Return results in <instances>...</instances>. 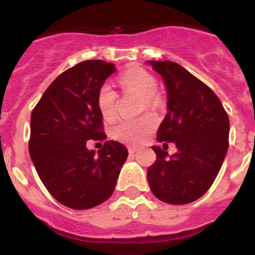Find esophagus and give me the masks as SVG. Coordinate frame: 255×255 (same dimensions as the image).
Returning a JSON list of instances; mask_svg holds the SVG:
<instances>
[{
	"label": "esophagus",
	"mask_w": 255,
	"mask_h": 255,
	"mask_svg": "<svg viewBox=\"0 0 255 255\" xmlns=\"http://www.w3.org/2000/svg\"><path fill=\"white\" fill-rule=\"evenodd\" d=\"M136 150L137 148L135 147V146H129V147H128V152H129L130 154H133L134 152H136Z\"/></svg>",
	"instance_id": "1"
}]
</instances>
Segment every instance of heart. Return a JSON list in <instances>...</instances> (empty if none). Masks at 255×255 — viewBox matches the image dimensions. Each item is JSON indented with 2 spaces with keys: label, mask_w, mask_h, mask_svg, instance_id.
Segmentation results:
<instances>
[{
  "label": "heart",
  "mask_w": 255,
  "mask_h": 255,
  "mask_svg": "<svg viewBox=\"0 0 255 255\" xmlns=\"http://www.w3.org/2000/svg\"><path fill=\"white\" fill-rule=\"evenodd\" d=\"M120 85L126 92L135 93L142 97V109H153L158 104L154 95L157 81L153 75L140 68L129 69L120 77ZM118 95L109 84H103L97 93V107L105 121H113L116 118ZM156 119L152 115H144L135 120H122L111 127V136L127 145H139L156 127Z\"/></svg>",
  "instance_id": "obj_1"
}]
</instances>
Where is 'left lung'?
<instances>
[{"label": "left lung", "instance_id": "1", "mask_svg": "<svg viewBox=\"0 0 255 255\" xmlns=\"http://www.w3.org/2000/svg\"><path fill=\"white\" fill-rule=\"evenodd\" d=\"M164 80L166 115L158 128L159 142H175L176 153L152 146L156 162L147 170L154 197L184 205L209 191L229 147V118L215 92L171 61H147Z\"/></svg>", "mask_w": 255, "mask_h": 255}]
</instances>
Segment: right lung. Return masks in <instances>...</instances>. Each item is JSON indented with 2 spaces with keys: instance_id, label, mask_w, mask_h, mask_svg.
I'll use <instances>...</instances> for the list:
<instances>
[{
  "instance_id": "right-lung-1",
  "label": "right lung",
  "mask_w": 255,
  "mask_h": 255,
  "mask_svg": "<svg viewBox=\"0 0 255 255\" xmlns=\"http://www.w3.org/2000/svg\"><path fill=\"white\" fill-rule=\"evenodd\" d=\"M115 72L105 61L78 63L52 81L32 111L31 159L49 193L71 209L108 200L128 157L126 146L114 140L98 152L86 147L87 140L107 139L97 93Z\"/></svg>"
}]
</instances>
